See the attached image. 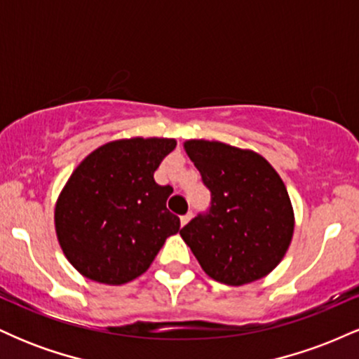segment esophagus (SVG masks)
<instances>
[{
	"label": "esophagus",
	"mask_w": 359,
	"mask_h": 359,
	"mask_svg": "<svg viewBox=\"0 0 359 359\" xmlns=\"http://www.w3.org/2000/svg\"><path fill=\"white\" fill-rule=\"evenodd\" d=\"M191 217H192V212H187V214H185V216L180 217V224L185 226L189 221H191Z\"/></svg>",
	"instance_id": "34e87169"
}]
</instances>
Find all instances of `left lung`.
Listing matches in <instances>:
<instances>
[{
	"instance_id": "1",
	"label": "left lung",
	"mask_w": 359,
	"mask_h": 359,
	"mask_svg": "<svg viewBox=\"0 0 359 359\" xmlns=\"http://www.w3.org/2000/svg\"><path fill=\"white\" fill-rule=\"evenodd\" d=\"M185 151L211 191V208L180 229L209 277L245 285L269 275L285 257L294 209L285 184L262 155L208 140Z\"/></svg>"
}]
</instances>
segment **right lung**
<instances>
[{
  "label": "right lung",
  "mask_w": 359,
  "mask_h": 359,
  "mask_svg": "<svg viewBox=\"0 0 359 359\" xmlns=\"http://www.w3.org/2000/svg\"><path fill=\"white\" fill-rule=\"evenodd\" d=\"M174 138L116 140L89 154L72 172L55 205V231L72 266L108 285L145 273L180 219L167 209L170 185L154 172Z\"/></svg>",
  "instance_id": "1"
}]
</instances>
